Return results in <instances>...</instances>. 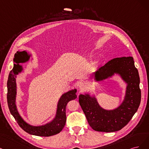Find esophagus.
<instances>
[{
  "instance_id": "1",
  "label": "esophagus",
  "mask_w": 149,
  "mask_h": 149,
  "mask_svg": "<svg viewBox=\"0 0 149 149\" xmlns=\"http://www.w3.org/2000/svg\"><path fill=\"white\" fill-rule=\"evenodd\" d=\"M78 86H79V88L81 90H84L86 88V86H87V85H86V84L85 82H83V81H81V82H80Z\"/></svg>"
}]
</instances>
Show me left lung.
Listing matches in <instances>:
<instances>
[{"instance_id": "1", "label": "left lung", "mask_w": 149, "mask_h": 149, "mask_svg": "<svg viewBox=\"0 0 149 149\" xmlns=\"http://www.w3.org/2000/svg\"><path fill=\"white\" fill-rule=\"evenodd\" d=\"M119 74L127 84L126 95L119 106L107 110L100 106L95 97L89 94L80 95L79 102L90 127L99 132H111L121 130L130 121L137 111L141 100V92L137 69L132 57H122L108 61L93 75L97 81Z\"/></svg>"}]
</instances>
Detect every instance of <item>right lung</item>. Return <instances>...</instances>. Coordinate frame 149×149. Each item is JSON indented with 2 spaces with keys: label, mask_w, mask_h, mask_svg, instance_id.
<instances>
[{
  "label": "right lung",
  "mask_w": 149,
  "mask_h": 149,
  "mask_svg": "<svg viewBox=\"0 0 149 149\" xmlns=\"http://www.w3.org/2000/svg\"><path fill=\"white\" fill-rule=\"evenodd\" d=\"M14 57L15 58L13 59V61H15L17 64H14L12 70L9 73L7 80V103L10 113L23 130L31 135L48 137L59 133L64 128L66 122V105L69 101L77 98V90H70L61 96L57 103L56 116L52 121L40 126L30 125L24 121L21 117L16 106V77L23 70L22 66L18 63L28 61L30 55L28 54L25 51H17Z\"/></svg>",
  "instance_id": "obj_1"
}]
</instances>
